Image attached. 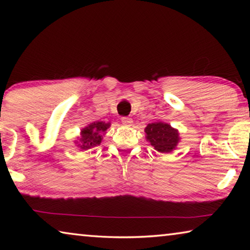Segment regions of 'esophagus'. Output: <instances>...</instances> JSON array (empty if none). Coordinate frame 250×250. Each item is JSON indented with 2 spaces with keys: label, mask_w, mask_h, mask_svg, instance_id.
Instances as JSON below:
<instances>
[{
  "label": "esophagus",
  "mask_w": 250,
  "mask_h": 250,
  "mask_svg": "<svg viewBox=\"0 0 250 250\" xmlns=\"http://www.w3.org/2000/svg\"><path fill=\"white\" fill-rule=\"evenodd\" d=\"M121 121H122V124L125 125H131V124H132V119H131V118H129V117H122Z\"/></svg>",
  "instance_id": "1"
}]
</instances>
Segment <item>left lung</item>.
<instances>
[{"label": "left lung", "mask_w": 250, "mask_h": 250, "mask_svg": "<svg viewBox=\"0 0 250 250\" xmlns=\"http://www.w3.org/2000/svg\"><path fill=\"white\" fill-rule=\"evenodd\" d=\"M146 139L150 145L156 151L162 153H168L173 149H175L179 142V132L173 129L170 125L163 122H154L149 124L146 128Z\"/></svg>", "instance_id": "obj_1"}]
</instances>
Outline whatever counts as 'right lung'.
I'll list each match as a JSON object with an SVG mask.
<instances>
[{
	"mask_svg": "<svg viewBox=\"0 0 250 250\" xmlns=\"http://www.w3.org/2000/svg\"><path fill=\"white\" fill-rule=\"evenodd\" d=\"M109 124H104L103 121L94 122V124L86 126L82 131V138H80L79 146L80 149L87 150L90 149L91 146H99L103 140V134L104 131L109 128Z\"/></svg>",
	"mask_w": 250,
	"mask_h": 250,
	"instance_id": "obj_1",
	"label": "right lung"
}]
</instances>
